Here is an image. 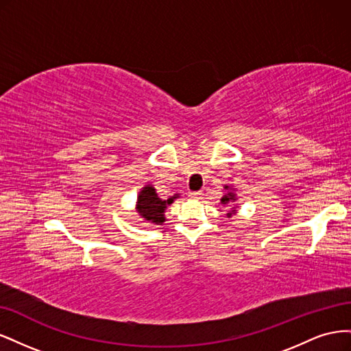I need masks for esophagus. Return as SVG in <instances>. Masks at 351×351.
<instances>
[{"instance_id":"esophagus-1","label":"esophagus","mask_w":351,"mask_h":351,"mask_svg":"<svg viewBox=\"0 0 351 351\" xmlns=\"http://www.w3.org/2000/svg\"><path fill=\"white\" fill-rule=\"evenodd\" d=\"M202 195H204L202 192H190V193H189V197H190V199H200Z\"/></svg>"}]
</instances>
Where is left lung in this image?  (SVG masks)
I'll list each match as a JSON object with an SVG mask.
<instances>
[{"mask_svg": "<svg viewBox=\"0 0 351 351\" xmlns=\"http://www.w3.org/2000/svg\"><path fill=\"white\" fill-rule=\"evenodd\" d=\"M226 190H228V192L221 197V204L222 205H227V204H232V202H236L237 200V197H236V192H234V189H231V187H228V186H226L224 187ZM232 214H236V208H232L230 212H228V217H231Z\"/></svg>", "mask_w": 351, "mask_h": 351, "instance_id": "8db88e82", "label": "left lung"}]
</instances>
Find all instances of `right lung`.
<instances>
[{
  "mask_svg": "<svg viewBox=\"0 0 351 351\" xmlns=\"http://www.w3.org/2000/svg\"><path fill=\"white\" fill-rule=\"evenodd\" d=\"M174 199H176V196L169 197V199H161L158 196L155 187L147 184L141 190L139 196H137L136 210L139 212V215L146 222H149V224L161 226L165 221L164 212L168 205L173 204Z\"/></svg>",
  "mask_w": 351,
  "mask_h": 351,
  "instance_id": "obj_1",
  "label": "right lung"
}]
</instances>
